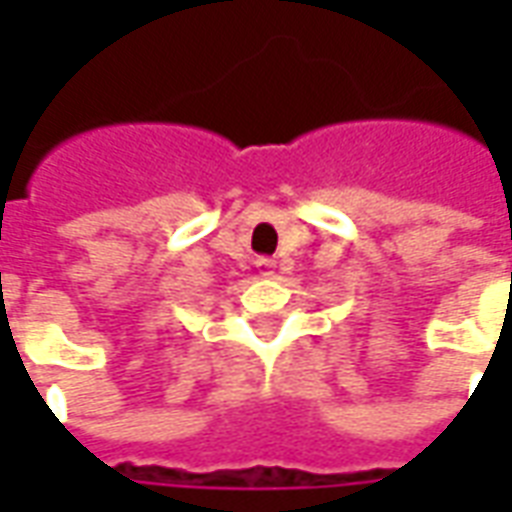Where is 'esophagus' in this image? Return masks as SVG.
<instances>
[{"mask_svg":"<svg viewBox=\"0 0 512 512\" xmlns=\"http://www.w3.org/2000/svg\"><path fill=\"white\" fill-rule=\"evenodd\" d=\"M255 266L257 271H260V277H274V266H277V263H274L271 257H257Z\"/></svg>","mask_w":512,"mask_h":512,"instance_id":"esophagus-1","label":"esophagus"}]
</instances>
